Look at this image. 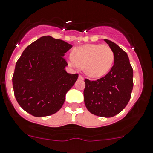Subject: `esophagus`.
Masks as SVG:
<instances>
[{"label": "esophagus", "instance_id": "1", "mask_svg": "<svg viewBox=\"0 0 153 153\" xmlns=\"http://www.w3.org/2000/svg\"><path fill=\"white\" fill-rule=\"evenodd\" d=\"M78 78H79V79H81V80H84V77H83L81 75H79V77H78Z\"/></svg>", "mask_w": 153, "mask_h": 153}]
</instances>
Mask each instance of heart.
Returning <instances> with one entry per match:
<instances>
[{"instance_id":"obj_1","label":"heart","mask_w":153,"mask_h":153,"mask_svg":"<svg viewBox=\"0 0 153 153\" xmlns=\"http://www.w3.org/2000/svg\"><path fill=\"white\" fill-rule=\"evenodd\" d=\"M114 53L108 45L87 44L75 48L67 58L73 67H83L88 76L99 78L106 75L112 67Z\"/></svg>"}]
</instances>
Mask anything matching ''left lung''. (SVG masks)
<instances>
[{"label": "left lung", "instance_id": "left-lung-1", "mask_svg": "<svg viewBox=\"0 0 153 153\" xmlns=\"http://www.w3.org/2000/svg\"><path fill=\"white\" fill-rule=\"evenodd\" d=\"M114 53V66L105 76L90 81L86 78L84 103L91 114L112 117L120 113L131 98L133 69L128 55L117 44L105 39Z\"/></svg>", "mask_w": 153, "mask_h": 153}]
</instances>
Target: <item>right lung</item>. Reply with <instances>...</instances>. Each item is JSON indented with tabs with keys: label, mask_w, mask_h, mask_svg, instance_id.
Masks as SVG:
<instances>
[{
	"label": "right lung",
	"mask_w": 153,
	"mask_h": 153,
	"mask_svg": "<svg viewBox=\"0 0 153 153\" xmlns=\"http://www.w3.org/2000/svg\"><path fill=\"white\" fill-rule=\"evenodd\" d=\"M72 45L49 36L28 45L16 62L13 87L16 101L34 117L50 116L63 106L78 74H69L63 56Z\"/></svg>",
	"instance_id": "obj_1"
}]
</instances>
